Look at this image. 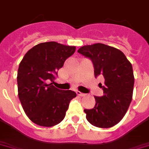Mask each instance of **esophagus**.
<instances>
[{
    "mask_svg": "<svg viewBox=\"0 0 149 149\" xmlns=\"http://www.w3.org/2000/svg\"><path fill=\"white\" fill-rule=\"evenodd\" d=\"M76 93H77V95L81 96V97H84V96L86 95L85 94H84V93H81V92L79 91H76Z\"/></svg>",
    "mask_w": 149,
    "mask_h": 149,
    "instance_id": "1",
    "label": "esophagus"
}]
</instances>
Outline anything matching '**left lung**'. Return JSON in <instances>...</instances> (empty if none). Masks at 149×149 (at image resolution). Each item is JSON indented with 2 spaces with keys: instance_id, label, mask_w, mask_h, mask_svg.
Returning <instances> with one entry per match:
<instances>
[{
  "instance_id": "8db88e82",
  "label": "left lung",
  "mask_w": 149,
  "mask_h": 149,
  "mask_svg": "<svg viewBox=\"0 0 149 149\" xmlns=\"http://www.w3.org/2000/svg\"><path fill=\"white\" fill-rule=\"evenodd\" d=\"M77 52L92 60L95 77L104 78L102 97H94L96 104L84 110L90 123L110 128L119 123L126 113L132 99L134 74L132 64L123 52L102 43L84 45Z\"/></svg>"
}]
</instances>
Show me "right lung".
<instances>
[{
  "label": "right lung",
  "mask_w": 149,
  "mask_h": 149,
  "mask_svg": "<svg viewBox=\"0 0 149 149\" xmlns=\"http://www.w3.org/2000/svg\"><path fill=\"white\" fill-rule=\"evenodd\" d=\"M76 46L56 42H42L25 54L17 72L18 97L29 120L36 125L51 127L65 116L74 91L56 88L52 83L58 71Z\"/></svg>",
  "instance_id": "1"
}]
</instances>
